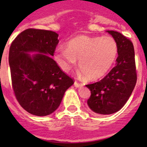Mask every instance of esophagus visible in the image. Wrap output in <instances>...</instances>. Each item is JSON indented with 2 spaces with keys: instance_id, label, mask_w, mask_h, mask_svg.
I'll use <instances>...</instances> for the list:
<instances>
[{
  "instance_id": "esophagus-1",
  "label": "esophagus",
  "mask_w": 147,
  "mask_h": 147,
  "mask_svg": "<svg viewBox=\"0 0 147 147\" xmlns=\"http://www.w3.org/2000/svg\"><path fill=\"white\" fill-rule=\"evenodd\" d=\"M74 84H75V87H80V86H82V83L78 82V81H75V83H74Z\"/></svg>"
}]
</instances>
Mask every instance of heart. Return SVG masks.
<instances>
[{
  "instance_id": "1",
  "label": "heart",
  "mask_w": 147,
  "mask_h": 147,
  "mask_svg": "<svg viewBox=\"0 0 147 147\" xmlns=\"http://www.w3.org/2000/svg\"><path fill=\"white\" fill-rule=\"evenodd\" d=\"M118 53L117 41L111 36H79L69 42L65 49H60L55 60L65 71L78 61V67L89 80L105 76L115 62Z\"/></svg>"
}]
</instances>
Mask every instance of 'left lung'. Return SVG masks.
<instances>
[{"label":"left lung","instance_id":"1","mask_svg":"<svg viewBox=\"0 0 147 147\" xmlns=\"http://www.w3.org/2000/svg\"><path fill=\"white\" fill-rule=\"evenodd\" d=\"M107 32L118 45L116 65L101 80L86 85L91 92L87 105L100 115H110L121 109L132 93L137 80L132 42L117 31Z\"/></svg>","mask_w":147,"mask_h":147}]
</instances>
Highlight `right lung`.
Returning a JSON list of instances; mask_svg holds the SVG:
<instances>
[{
    "label": "right lung",
    "instance_id": "1",
    "mask_svg": "<svg viewBox=\"0 0 147 147\" xmlns=\"http://www.w3.org/2000/svg\"><path fill=\"white\" fill-rule=\"evenodd\" d=\"M58 34L28 28L10 45L9 65L12 88L20 106L36 116H46L60 106L74 80L65 74L51 56L58 44ZM38 51L31 57L28 52Z\"/></svg>",
    "mask_w": 147,
    "mask_h": 147
}]
</instances>
